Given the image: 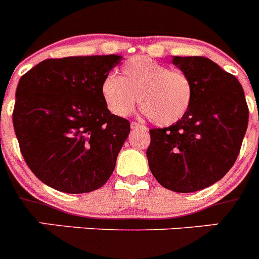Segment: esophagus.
Masks as SVG:
<instances>
[{
  "label": "esophagus",
  "instance_id": "obj_1",
  "mask_svg": "<svg viewBox=\"0 0 259 259\" xmlns=\"http://www.w3.org/2000/svg\"><path fill=\"white\" fill-rule=\"evenodd\" d=\"M131 128L132 130H137V128H143V130H146L145 125L140 124V123H137V122H131Z\"/></svg>",
  "mask_w": 259,
  "mask_h": 259
}]
</instances>
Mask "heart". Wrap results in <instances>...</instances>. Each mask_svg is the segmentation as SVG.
I'll return each instance as SVG.
<instances>
[{
    "label": "heart",
    "mask_w": 259,
    "mask_h": 259,
    "mask_svg": "<svg viewBox=\"0 0 259 259\" xmlns=\"http://www.w3.org/2000/svg\"><path fill=\"white\" fill-rule=\"evenodd\" d=\"M107 109L127 116L139 102L143 113L155 124L170 125L188 111L193 98V84L185 72L170 70L146 57H134L122 66V76L109 74L101 84Z\"/></svg>",
    "instance_id": "heart-1"
}]
</instances>
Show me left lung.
<instances>
[{"label": "left lung", "instance_id": "obj_1", "mask_svg": "<svg viewBox=\"0 0 259 259\" xmlns=\"http://www.w3.org/2000/svg\"><path fill=\"white\" fill-rule=\"evenodd\" d=\"M188 75L193 98L175 124L152 128L146 150L157 182L174 192L191 193L221 180L239 155L249 109L239 80L205 57H174Z\"/></svg>", "mask_w": 259, "mask_h": 259}]
</instances>
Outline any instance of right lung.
<instances>
[{
    "label": "right lung",
    "mask_w": 259,
    "mask_h": 259,
    "mask_svg": "<svg viewBox=\"0 0 259 259\" xmlns=\"http://www.w3.org/2000/svg\"><path fill=\"white\" fill-rule=\"evenodd\" d=\"M120 58L45 59L20 77L14 131L27 166L50 188L88 193L113 174L130 122L110 113L101 84Z\"/></svg>",
    "instance_id": "obj_1"
}]
</instances>
